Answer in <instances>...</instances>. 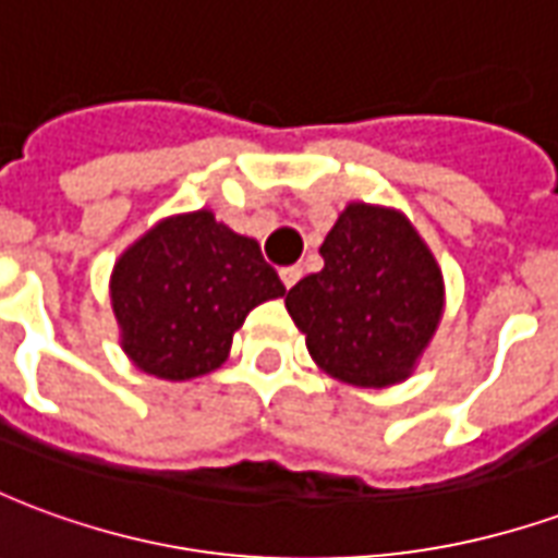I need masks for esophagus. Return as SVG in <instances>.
Wrapping results in <instances>:
<instances>
[{
	"instance_id": "obj_1",
	"label": "esophagus",
	"mask_w": 558,
	"mask_h": 558,
	"mask_svg": "<svg viewBox=\"0 0 558 558\" xmlns=\"http://www.w3.org/2000/svg\"><path fill=\"white\" fill-rule=\"evenodd\" d=\"M280 280H283V287L287 290H292L299 280H302V266H287V268H280Z\"/></svg>"
}]
</instances>
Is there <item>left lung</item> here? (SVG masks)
<instances>
[{"instance_id": "1", "label": "left lung", "mask_w": 558, "mask_h": 558, "mask_svg": "<svg viewBox=\"0 0 558 558\" xmlns=\"http://www.w3.org/2000/svg\"><path fill=\"white\" fill-rule=\"evenodd\" d=\"M323 271L287 292L314 362L364 388L407 379L442 316V271L400 211L352 203L319 247Z\"/></svg>"}]
</instances>
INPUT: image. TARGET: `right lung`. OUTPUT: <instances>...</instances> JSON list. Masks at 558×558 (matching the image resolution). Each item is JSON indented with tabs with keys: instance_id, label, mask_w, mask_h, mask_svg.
Here are the masks:
<instances>
[{
	"instance_id": "obj_1",
	"label": "right lung",
	"mask_w": 558,
	"mask_h": 558,
	"mask_svg": "<svg viewBox=\"0 0 558 558\" xmlns=\"http://www.w3.org/2000/svg\"><path fill=\"white\" fill-rule=\"evenodd\" d=\"M283 292L259 244L211 211L158 223L122 254L110 283L122 347L140 371L160 379L220 367L244 316Z\"/></svg>"
}]
</instances>
